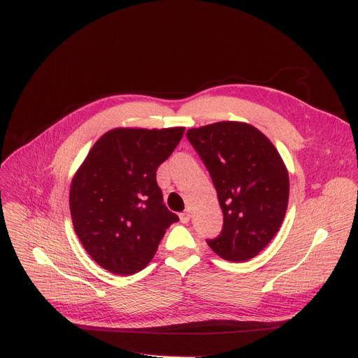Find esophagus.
I'll list each match as a JSON object with an SVG mask.
<instances>
[{
	"mask_svg": "<svg viewBox=\"0 0 358 358\" xmlns=\"http://www.w3.org/2000/svg\"><path fill=\"white\" fill-rule=\"evenodd\" d=\"M179 218H180V221H182L183 224H187V222L189 221V218H191V215H189L188 210H187V212H182V213L179 215Z\"/></svg>",
	"mask_w": 358,
	"mask_h": 358,
	"instance_id": "1",
	"label": "esophagus"
}]
</instances>
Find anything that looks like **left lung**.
Returning a JSON list of instances; mask_svg holds the SVG:
<instances>
[{"label": "left lung", "mask_w": 358, "mask_h": 358, "mask_svg": "<svg viewBox=\"0 0 358 358\" xmlns=\"http://www.w3.org/2000/svg\"><path fill=\"white\" fill-rule=\"evenodd\" d=\"M189 143L208 167L224 215L221 234L208 241L227 262H246L273 239L289 196L288 170L270 140L246 122L191 128Z\"/></svg>", "instance_id": "8db88e82"}]
</instances>
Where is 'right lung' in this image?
<instances>
[{
    "mask_svg": "<svg viewBox=\"0 0 358 358\" xmlns=\"http://www.w3.org/2000/svg\"><path fill=\"white\" fill-rule=\"evenodd\" d=\"M185 128H113L74 173L70 212L74 231L96 264L133 275L154 258L166 230L179 221L162 203L157 169Z\"/></svg>",
    "mask_w": 358,
    "mask_h": 358,
    "instance_id": "add662e5",
    "label": "right lung"
}]
</instances>
